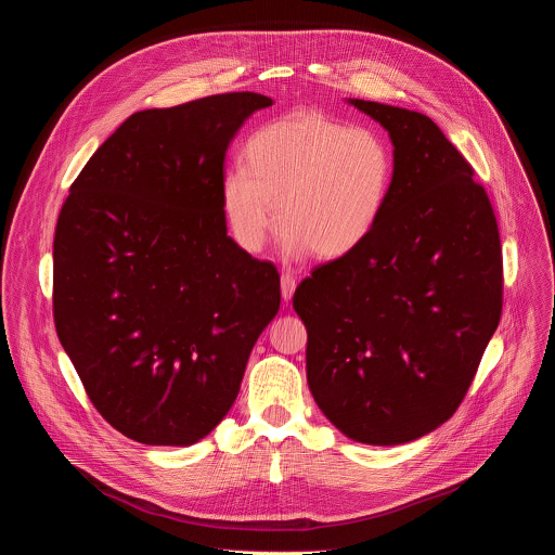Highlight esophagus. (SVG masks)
<instances>
[{"mask_svg":"<svg viewBox=\"0 0 555 555\" xmlns=\"http://www.w3.org/2000/svg\"><path fill=\"white\" fill-rule=\"evenodd\" d=\"M294 289H296V279L289 272H283L281 274V296H283V300H289L294 296Z\"/></svg>","mask_w":555,"mask_h":555,"instance_id":"1","label":"esophagus"}]
</instances>
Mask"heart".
I'll use <instances>...</instances> for the list:
<instances>
[{
	"mask_svg": "<svg viewBox=\"0 0 555 555\" xmlns=\"http://www.w3.org/2000/svg\"><path fill=\"white\" fill-rule=\"evenodd\" d=\"M246 163L221 178V210L242 248L257 253L276 223L283 248L338 259L366 242L395 178L386 138L319 109L263 125L246 144ZM275 208H271V204Z\"/></svg>",
	"mask_w": 555,
	"mask_h": 555,
	"instance_id": "heart-1",
	"label": "heart"
}]
</instances>
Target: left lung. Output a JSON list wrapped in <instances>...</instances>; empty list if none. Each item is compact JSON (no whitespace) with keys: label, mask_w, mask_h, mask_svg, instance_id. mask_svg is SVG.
I'll use <instances>...</instances> for the list:
<instances>
[{"label":"left lung","mask_w":555,"mask_h":555,"mask_svg":"<svg viewBox=\"0 0 555 555\" xmlns=\"http://www.w3.org/2000/svg\"><path fill=\"white\" fill-rule=\"evenodd\" d=\"M390 135L395 178L366 242L294 292L307 384L349 439L398 446L448 422L503 309V255L486 189L424 114L349 99Z\"/></svg>","instance_id":"obj_1"}]
</instances>
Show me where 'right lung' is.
Listing matches in <instances>:
<instances>
[{"label": "right lung", "instance_id": "obj_1", "mask_svg": "<svg viewBox=\"0 0 555 555\" xmlns=\"http://www.w3.org/2000/svg\"><path fill=\"white\" fill-rule=\"evenodd\" d=\"M272 99L230 92L129 116L69 186L54 232L59 340L94 409L146 446L230 411L281 279L228 236L225 151Z\"/></svg>", "mask_w": 555, "mask_h": 555}]
</instances>
